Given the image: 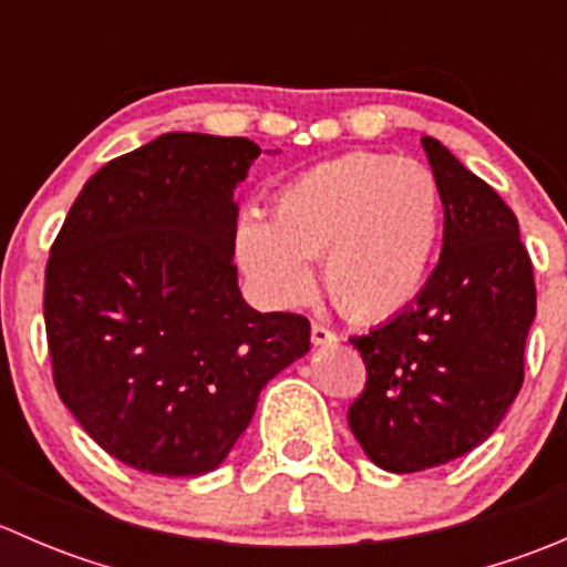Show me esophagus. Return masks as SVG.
<instances>
[{"label": "esophagus", "mask_w": 567, "mask_h": 567, "mask_svg": "<svg viewBox=\"0 0 567 567\" xmlns=\"http://www.w3.org/2000/svg\"><path fill=\"white\" fill-rule=\"evenodd\" d=\"M337 340H340V337H337L329 326L312 323V342H316V346H331V342Z\"/></svg>", "instance_id": "34e87169"}]
</instances>
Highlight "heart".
<instances>
[{"mask_svg": "<svg viewBox=\"0 0 567 567\" xmlns=\"http://www.w3.org/2000/svg\"><path fill=\"white\" fill-rule=\"evenodd\" d=\"M442 236V192L425 164L348 153L288 183L271 219L247 216L236 255L271 301L296 305L312 288L307 260L323 257L331 305L353 320H384L414 305Z\"/></svg>", "mask_w": 567, "mask_h": 567, "instance_id": "1", "label": "heart"}]
</instances>
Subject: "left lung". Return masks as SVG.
I'll use <instances>...</instances> for the list:
<instances>
[{
  "label": "left lung",
  "instance_id": "8db88e82",
  "mask_svg": "<svg viewBox=\"0 0 567 567\" xmlns=\"http://www.w3.org/2000/svg\"><path fill=\"white\" fill-rule=\"evenodd\" d=\"M444 205L439 266L414 305L351 337L368 368L348 425L386 472H425L483 444L524 384L535 277L505 199L422 136Z\"/></svg>",
  "mask_w": 567,
  "mask_h": 567
}]
</instances>
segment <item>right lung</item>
<instances>
[{"label": "right lung", "instance_id": "obj_1", "mask_svg": "<svg viewBox=\"0 0 567 567\" xmlns=\"http://www.w3.org/2000/svg\"><path fill=\"white\" fill-rule=\"evenodd\" d=\"M260 147L173 131L84 183L45 266L54 386L112 458L214 472L260 390L310 351V320L238 290V183Z\"/></svg>", "mask_w": 567, "mask_h": 567}]
</instances>
